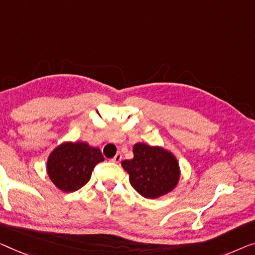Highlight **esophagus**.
Segmentation results:
<instances>
[{"instance_id":"obj_1","label":"esophagus","mask_w":255,"mask_h":255,"mask_svg":"<svg viewBox=\"0 0 255 255\" xmlns=\"http://www.w3.org/2000/svg\"><path fill=\"white\" fill-rule=\"evenodd\" d=\"M121 159H123V155H121V153H117L116 157L112 159V161L113 162H117V164H118V162L121 161Z\"/></svg>"}]
</instances>
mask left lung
Returning <instances> with one entry per match:
<instances>
[{"label": "left lung", "instance_id": "obj_1", "mask_svg": "<svg viewBox=\"0 0 255 255\" xmlns=\"http://www.w3.org/2000/svg\"><path fill=\"white\" fill-rule=\"evenodd\" d=\"M134 158L124 160L131 187L140 196L154 199L172 191L180 177L175 157L159 146L137 143L132 147Z\"/></svg>", "mask_w": 255, "mask_h": 255}]
</instances>
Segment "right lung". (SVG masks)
I'll return each mask as SVG.
<instances>
[{"mask_svg":"<svg viewBox=\"0 0 255 255\" xmlns=\"http://www.w3.org/2000/svg\"><path fill=\"white\" fill-rule=\"evenodd\" d=\"M103 160L101 150L87 143H64L49 155L47 170L57 188L73 192L87 184L94 167Z\"/></svg>","mask_w":255,"mask_h":255,"instance_id":"right-lung-1","label":"right lung"}]
</instances>
